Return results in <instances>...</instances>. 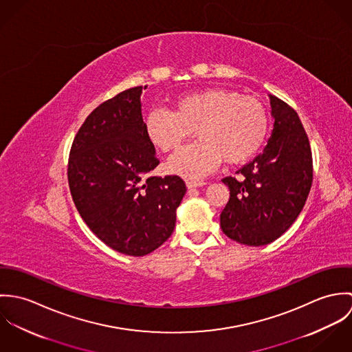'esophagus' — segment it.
Wrapping results in <instances>:
<instances>
[{
    "label": "esophagus",
    "mask_w": 352,
    "mask_h": 352,
    "mask_svg": "<svg viewBox=\"0 0 352 352\" xmlns=\"http://www.w3.org/2000/svg\"><path fill=\"white\" fill-rule=\"evenodd\" d=\"M206 183L204 182H187V188L192 190V188H199L203 187Z\"/></svg>",
    "instance_id": "obj_1"
}]
</instances>
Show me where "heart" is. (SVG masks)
Returning a JSON list of instances; mask_svg holds the SVG:
<instances>
[{
    "mask_svg": "<svg viewBox=\"0 0 352 352\" xmlns=\"http://www.w3.org/2000/svg\"><path fill=\"white\" fill-rule=\"evenodd\" d=\"M173 112L149 109L144 133L153 146L176 151L195 129L198 142L177 151L168 162L172 173L201 180L223 160L226 164L248 161L265 142L270 118L265 107L234 91L208 88L173 100Z\"/></svg>",
    "mask_w": 352,
    "mask_h": 352,
    "instance_id": "obj_1",
    "label": "heart"
}]
</instances>
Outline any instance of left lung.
<instances>
[{"label": "left lung", "instance_id": "obj_1", "mask_svg": "<svg viewBox=\"0 0 352 352\" xmlns=\"http://www.w3.org/2000/svg\"><path fill=\"white\" fill-rule=\"evenodd\" d=\"M274 129L267 146L250 164L225 177L230 198L221 212L222 232L232 240L261 247L279 239L297 219L313 180L307 135L298 113L268 95Z\"/></svg>", "mask_w": 352, "mask_h": 352}]
</instances>
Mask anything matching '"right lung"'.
I'll use <instances>...</instances> for the list:
<instances>
[{
	"label": "right lung",
	"mask_w": 352,
	"mask_h": 352,
	"mask_svg": "<svg viewBox=\"0 0 352 352\" xmlns=\"http://www.w3.org/2000/svg\"><path fill=\"white\" fill-rule=\"evenodd\" d=\"M142 87L104 101L85 119L70 151L73 201L113 251L145 256L173 233L187 191L179 176H151L160 164L144 133Z\"/></svg>",
	"instance_id": "1"
}]
</instances>
